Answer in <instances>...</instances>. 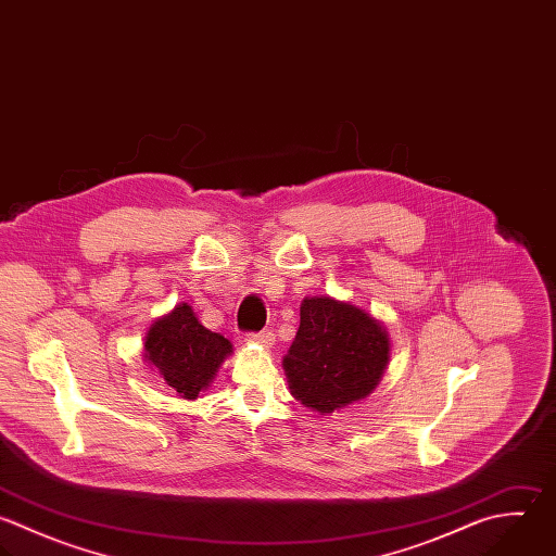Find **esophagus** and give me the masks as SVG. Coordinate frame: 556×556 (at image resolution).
<instances>
[{"instance_id": "esophagus-1", "label": "esophagus", "mask_w": 556, "mask_h": 556, "mask_svg": "<svg viewBox=\"0 0 556 556\" xmlns=\"http://www.w3.org/2000/svg\"><path fill=\"white\" fill-rule=\"evenodd\" d=\"M274 332H269V330H263V332H250L248 334V341H252V343H258V345H263V348H271L274 345Z\"/></svg>"}]
</instances>
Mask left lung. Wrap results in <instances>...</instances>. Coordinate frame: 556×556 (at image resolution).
Instances as JSON below:
<instances>
[{
  "label": "left lung",
  "mask_w": 556,
  "mask_h": 556,
  "mask_svg": "<svg viewBox=\"0 0 556 556\" xmlns=\"http://www.w3.org/2000/svg\"><path fill=\"white\" fill-rule=\"evenodd\" d=\"M389 334L363 308L328 295L306 298L282 358L295 400L319 415L367 397L389 363Z\"/></svg>",
  "instance_id": "8db88e82"
}]
</instances>
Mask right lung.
<instances>
[{
  "label": "right lung",
  "instance_id": "add662e5",
  "mask_svg": "<svg viewBox=\"0 0 556 556\" xmlns=\"http://www.w3.org/2000/svg\"><path fill=\"white\" fill-rule=\"evenodd\" d=\"M230 352L232 343L204 328L187 302L156 319L146 337V361L187 400H195L213 382Z\"/></svg>",
  "mask_w": 556,
  "mask_h": 556
}]
</instances>
